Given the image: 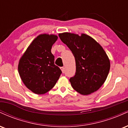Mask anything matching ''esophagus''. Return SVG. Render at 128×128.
<instances>
[{
	"mask_svg": "<svg viewBox=\"0 0 128 128\" xmlns=\"http://www.w3.org/2000/svg\"><path fill=\"white\" fill-rule=\"evenodd\" d=\"M60 68H61V71H62V72L64 73V71H65V68H64V67H60Z\"/></svg>",
	"mask_w": 128,
	"mask_h": 128,
	"instance_id": "esophagus-1",
	"label": "esophagus"
}]
</instances>
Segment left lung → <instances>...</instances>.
I'll return each instance as SVG.
<instances>
[{"label":"left lung","mask_w":128,"mask_h":128,"mask_svg":"<svg viewBox=\"0 0 128 128\" xmlns=\"http://www.w3.org/2000/svg\"><path fill=\"white\" fill-rule=\"evenodd\" d=\"M75 58V75L70 79L74 90L88 95L98 90L106 80L110 61L104 49L94 39L85 34H59Z\"/></svg>","instance_id":"obj_1"}]
</instances>
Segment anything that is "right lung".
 Returning <instances> with one entry per match:
<instances>
[{
  "instance_id": "obj_1",
  "label": "right lung",
  "mask_w": 128,
  "mask_h": 128,
  "mask_svg": "<svg viewBox=\"0 0 128 128\" xmlns=\"http://www.w3.org/2000/svg\"><path fill=\"white\" fill-rule=\"evenodd\" d=\"M58 39L54 34H40L32 41L19 60L18 70L22 81L37 94L46 93L55 86L61 70L54 64L51 52Z\"/></svg>"
}]
</instances>
